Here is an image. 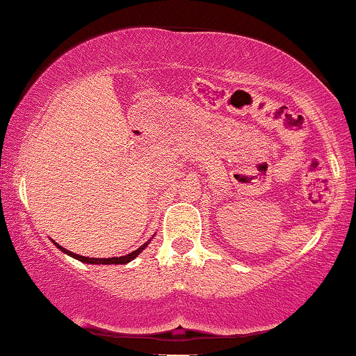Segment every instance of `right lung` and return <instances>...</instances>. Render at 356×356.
Wrapping results in <instances>:
<instances>
[{
    "label": "right lung",
    "instance_id": "1",
    "mask_svg": "<svg viewBox=\"0 0 356 356\" xmlns=\"http://www.w3.org/2000/svg\"><path fill=\"white\" fill-rule=\"evenodd\" d=\"M152 238H154V236H152ZM149 243H150V239L147 241V243L142 244L140 248L136 249V251L129 252V254L120 256V257H87V256L75 254V252H72V251H67V249L61 248L60 244H56L55 241H53V244H55V246L58 248L60 251H63L65 254H68L70 257H73V259H79V261H81V263H85V264H127V263H130V261L136 259V257L140 254V252L147 248V244H149Z\"/></svg>",
    "mask_w": 356,
    "mask_h": 356
}]
</instances>
